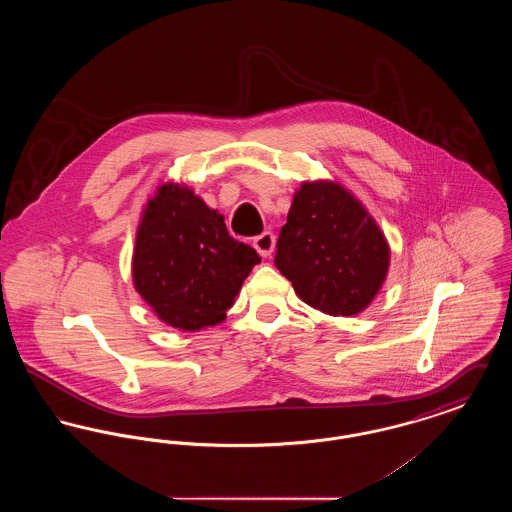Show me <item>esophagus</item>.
<instances>
[{
  "label": "esophagus",
  "instance_id": "1",
  "mask_svg": "<svg viewBox=\"0 0 512 512\" xmlns=\"http://www.w3.org/2000/svg\"><path fill=\"white\" fill-rule=\"evenodd\" d=\"M253 247L259 251L261 257H268L274 249V234L272 232H263L257 238H253Z\"/></svg>",
  "mask_w": 512,
  "mask_h": 512
}]
</instances>
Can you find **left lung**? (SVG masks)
Segmentation results:
<instances>
[{"mask_svg":"<svg viewBox=\"0 0 512 512\" xmlns=\"http://www.w3.org/2000/svg\"><path fill=\"white\" fill-rule=\"evenodd\" d=\"M276 268L326 315L363 313L382 290L390 245L365 205L332 180L303 182L280 230Z\"/></svg>","mask_w":512,"mask_h":512,"instance_id":"1","label":"left lung"}]
</instances>
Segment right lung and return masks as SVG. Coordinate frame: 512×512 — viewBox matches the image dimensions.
I'll list each match as a JSON object with an SVG mask.
<instances>
[{
  "label": "right lung",
  "mask_w": 512,
  "mask_h": 512,
  "mask_svg": "<svg viewBox=\"0 0 512 512\" xmlns=\"http://www.w3.org/2000/svg\"><path fill=\"white\" fill-rule=\"evenodd\" d=\"M261 257L234 240L192 188L163 182L136 232L132 282L159 320L184 332L220 324Z\"/></svg>",
  "instance_id": "1"
}]
</instances>
